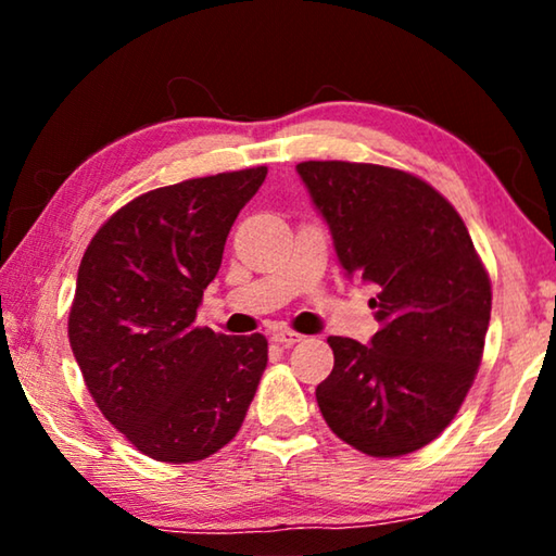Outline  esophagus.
<instances>
[{
  "label": "esophagus",
  "instance_id": "esophagus-1",
  "mask_svg": "<svg viewBox=\"0 0 556 556\" xmlns=\"http://www.w3.org/2000/svg\"><path fill=\"white\" fill-rule=\"evenodd\" d=\"M271 341H275L277 345L289 348V345H294L299 341H304V336L296 333V331H289V328H279V331L271 333Z\"/></svg>",
  "mask_w": 556,
  "mask_h": 556
}]
</instances>
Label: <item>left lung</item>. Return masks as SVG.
<instances>
[{
    "label": "left lung",
    "mask_w": 556,
    "mask_h": 556,
    "mask_svg": "<svg viewBox=\"0 0 556 556\" xmlns=\"http://www.w3.org/2000/svg\"><path fill=\"white\" fill-rule=\"evenodd\" d=\"M351 277L378 287L370 345L331 336L316 402L338 439L375 458L419 451L464 404L483 357L491 277L434 186L380 164L301 162Z\"/></svg>",
    "instance_id": "obj_1"
}]
</instances>
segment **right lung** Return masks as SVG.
Here are the masks:
<instances>
[{
	"label": "right lung",
	"instance_id": "add662e5",
	"mask_svg": "<svg viewBox=\"0 0 556 556\" xmlns=\"http://www.w3.org/2000/svg\"><path fill=\"white\" fill-rule=\"evenodd\" d=\"M265 176L255 166L137 195L80 260L73 355L105 419L149 458H208L238 434L255 397L267 338L213 333L195 326V312Z\"/></svg>",
	"mask_w": 556,
	"mask_h": 556
}]
</instances>
